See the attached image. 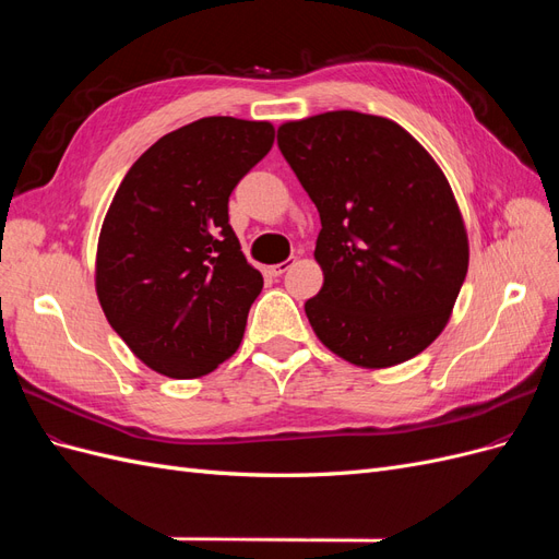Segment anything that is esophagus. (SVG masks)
<instances>
[{
	"label": "esophagus",
	"instance_id": "34e87169",
	"mask_svg": "<svg viewBox=\"0 0 559 559\" xmlns=\"http://www.w3.org/2000/svg\"><path fill=\"white\" fill-rule=\"evenodd\" d=\"M294 263H296V259H286V261L277 263V265H270V275H273V277H280V275H284L286 270H289Z\"/></svg>",
	"mask_w": 559,
	"mask_h": 559
}]
</instances>
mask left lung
<instances>
[{"label": "left lung", "mask_w": 559, "mask_h": 559, "mask_svg": "<svg viewBox=\"0 0 559 559\" xmlns=\"http://www.w3.org/2000/svg\"><path fill=\"white\" fill-rule=\"evenodd\" d=\"M277 144L317 205L324 284L306 314L333 354L389 368L445 329L468 270L464 218L441 167L382 116L326 111Z\"/></svg>", "instance_id": "8db88e82"}]
</instances>
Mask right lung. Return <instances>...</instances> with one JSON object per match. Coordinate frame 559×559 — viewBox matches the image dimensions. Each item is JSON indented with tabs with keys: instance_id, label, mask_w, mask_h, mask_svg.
Masks as SVG:
<instances>
[{
	"instance_id": "1",
	"label": "right lung",
	"mask_w": 559,
	"mask_h": 559,
	"mask_svg": "<svg viewBox=\"0 0 559 559\" xmlns=\"http://www.w3.org/2000/svg\"><path fill=\"white\" fill-rule=\"evenodd\" d=\"M275 142L267 121L207 116L134 160L97 242L111 329L156 373L207 376L240 347L263 277L228 224V198Z\"/></svg>"
}]
</instances>
